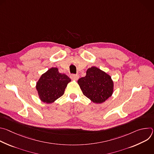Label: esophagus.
I'll list each match as a JSON object with an SVG mask.
<instances>
[{"label": "esophagus", "mask_w": 154, "mask_h": 154, "mask_svg": "<svg viewBox=\"0 0 154 154\" xmlns=\"http://www.w3.org/2000/svg\"><path fill=\"white\" fill-rule=\"evenodd\" d=\"M71 78L72 79H74V80H78L79 78V75L78 74H71Z\"/></svg>", "instance_id": "34e87169"}]
</instances>
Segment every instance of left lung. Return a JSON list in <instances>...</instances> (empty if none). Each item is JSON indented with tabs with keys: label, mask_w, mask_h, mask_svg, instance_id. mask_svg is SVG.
I'll return each instance as SVG.
<instances>
[{
	"label": "left lung",
	"mask_w": 154,
	"mask_h": 154,
	"mask_svg": "<svg viewBox=\"0 0 154 154\" xmlns=\"http://www.w3.org/2000/svg\"><path fill=\"white\" fill-rule=\"evenodd\" d=\"M85 77L78 80L83 94L93 102L102 103L113 93V82L108 74L93 66L86 71Z\"/></svg>",
	"instance_id": "1"
}]
</instances>
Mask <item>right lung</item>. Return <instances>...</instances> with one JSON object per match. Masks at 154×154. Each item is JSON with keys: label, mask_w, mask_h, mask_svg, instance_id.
<instances>
[{"label": "right lung", "mask_w": 154, "mask_h": 154, "mask_svg": "<svg viewBox=\"0 0 154 154\" xmlns=\"http://www.w3.org/2000/svg\"><path fill=\"white\" fill-rule=\"evenodd\" d=\"M71 79L58 72L57 68H52L41 75L36 83V89L41 101L46 103L54 102L64 94Z\"/></svg>", "instance_id": "right-lung-1"}]
</instances>
